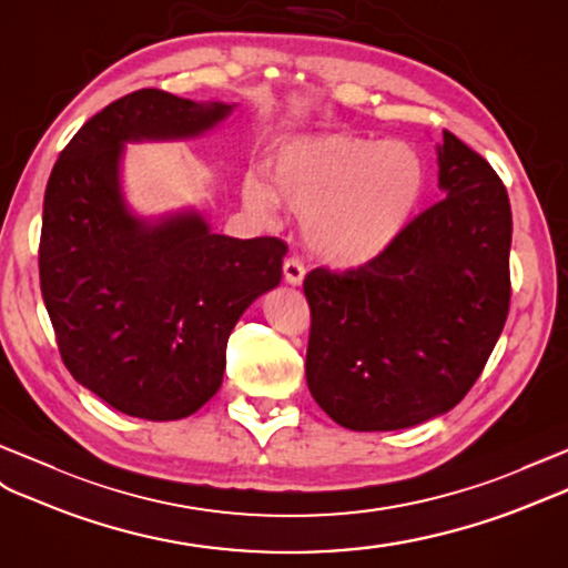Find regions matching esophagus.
<instances>
[{
	"label": "esophagus",
	"mask_w": 568,
	"mask_h": 568,
	"mask_svg": "<svg viewBox=\"0 0 568 568\" xmlns=\"http://www.w3.org/2000/svg\"><path fill=\"white\" fill-rule=\"evenodd\" d=\"M282 270H284V280H286V284H292V286H301V284H303V276H306V267L301 265V260H296V257H286Z\"/></svg>",
	"instance_id": "34e87169"
}]
</instances>
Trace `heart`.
Returning a JSON list of instances; mask_svg holds the SVG:
<instances>
[{
	"mask_svg": "<svg viewBox=\"0 0 568 568\" xmlns=\"http://www.w3.org/2000/svg\"><path fill=\"white\" fill-rule=\"evenodd\" d=\"M424 187V161L409 144L332 132L288 142L274 161V187L247 175L243 200L262 216H272L282 200L303 219L313 255L358 267L399 239Z\"/></svg>",
	"mask_w": 568,
	"mask_h": 568,
	"instance_id": "obj_1",
	"label": "heart"
}]
</instances>
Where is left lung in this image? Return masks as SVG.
<instances>
[{
	"label": "left lung",
	"mask_w": 568,
	"mask_h": 568,
	"mask_svg": "<svg viewBox=\"0 0 568 568\" xmlns=\"http://www.w3.org/2000/svg\"><path fill=\"white\" fill-rule=\"evenodd\" d=\"M438 187L366 265L317 267L306 381L329 419L352 432H395L453 409L499 339L510 303V204L491 165L444 130Z\"/></svg>",
	"instance_id": "8db88e82"
}]
</instances>
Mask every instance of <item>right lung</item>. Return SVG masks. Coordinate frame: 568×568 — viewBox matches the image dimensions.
Instances as JSON below:
<instances>
[{
    "label": "right lung",
    "instance_id": "obj_1",
    "mask_svg": "<svg viewBox=\"0 0 568 568\" xmlns=\"http://www.w3.org/2000/svg\"><path fill=\"white\" fill-rule=\"evenodd\" d=\"M233 110L140 89L105 105L45 187L40 292L74 381L130 417H190L214 397L243 311L282 280L286 243L212 233L195 212L156 224L122 197L124 142L187 140Z\"/></svg>",
    "mask_w": 568,
    "mask_h": 568
}]
</instances>
